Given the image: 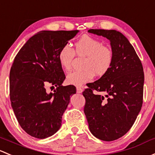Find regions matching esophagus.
<instances>
[{"label":"esophagus","mask_w":155,"mask_h":155,"mask_svg":"<svg viewBox=\"0 0 155 155\" xmlns=\"http://www.w3.org/2000/svg\"><path fill=\"white\" fill-rule=\"evenodd\" d=\"M82 91H83L82 87H76V92H77L78 94H82Z\"/></svg>","instance_id":"obj_1"}]
</instances>
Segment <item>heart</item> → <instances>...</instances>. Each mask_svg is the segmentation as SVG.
<instances>
[{"label":"heart","mask_w":155,"mask_h":155,"mask_svg":"<svg viewBox=\"0 0 155 155\" xmlns=\"http://www.w3.org/2000/svg\"><path fill=\"white\" fill-rule=\"evenodd\" d=\"M75 52L78 56H84L81 71L69 73L67 81L76 86L90 82L94 76H102L108 72L114 61V53L109 47L103 45L101 41L89 35H84L75 44ZM74 50L71 45H65L60 49L58 54L59 64L65 71L72 68L75 56Z\"/></svg>","instance_id":"b5f03b06"}]
</instances>
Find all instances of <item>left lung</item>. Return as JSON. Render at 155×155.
Returning a JSON list of instances; mask_svg holds the SVG:
<instances>
[{
    "label": "left lung",
    "mask_w": 155,
    "mask_h": 155,
    "mask_svg": "<svg viewBox=\"0 0 155 155\" xmlns=\"http://www.w3.org/2000/svg\"><path fill=\"white\" fill-rule=\"evenodd\" d=\"M108 39L114 61L108 72L89 83L82 93L84 112L91 134L101 140L119 139L131 128L143 105L144 73L142 63L124 35L114 30H91ZM94 90L103 94L97 95Z\"/></svg>",
    "instance_id": "left-lung-1"
}]
</instances>
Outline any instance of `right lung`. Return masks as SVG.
Masks as SVG:
<instances>
[{
	"mask_svg": "<svg viewBox=\"0 0 155 155\" xmlns=\"http://www.w3.org/2000/svg\"><path fill=\"white\" fill-rule=\"evenodd\" d=\"M79 30L38 32L19 50L9 73L11 105L21 127L30 136L49 137L61 125V117L75 86H62L65 75L58 54ZM51 86L56 89L46 92Z\"/></svg>",
	"mask_w": 155,
	"mask_h": 155,
	"instance_id": "right-lung-1",
	"label": "right lung"
}]
</instances>
